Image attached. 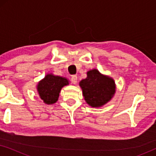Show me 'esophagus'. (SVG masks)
<instances>
[{"label": "esophagus", "mask_w": 156, "mask_h": 156, "mask_svg": "<svg viewBox=\"0 0 156 156\" xmlns=\"http://www.w3.org/2000/svg\"><path fill=\"white\" fill-rule=\"evenodd\" d=\"M71 81L74 84H76V82H77V76L76 75H73L71 78Z\"/></svg>", "instance_id": "34e87169"}]
</instances>
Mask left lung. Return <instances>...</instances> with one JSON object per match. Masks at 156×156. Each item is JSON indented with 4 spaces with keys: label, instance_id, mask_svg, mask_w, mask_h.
I'll list each match as a JSON object with an SVG mask.
<instances>
[{
    "label": "left lung",
    "instance_id": "obj_1",
    "mask_svg": "<svg viewBox=\"0 0 156 156\" xmlns=\"http://www.w3.org/2000/svg\"><path fill=\"white\" fill-rule=\"evenodd\" d=\"M87 74V78L80 82L85 101L91 107H101L109 101L116 92L114 80L96 69L89 70Z\"/></svg>",
    "mask_w": 156,
    "mask_h": 156
}]
</instances>
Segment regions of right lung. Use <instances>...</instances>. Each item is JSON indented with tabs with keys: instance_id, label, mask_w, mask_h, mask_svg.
Wrapping results in <instances>:
<instances>
[{
	"instance_id": "obj_1",
	"label": "right lung",
	"mask_w": 156,
	"mask_h": 156,
	"mask_svg": "<svg viewBox=\"0 0 156 156\" xmlns=\"http://www.w3.org/2000/svg\"><path fill=\"white\" fill-rule=\"evenodd\" d=\"M68 84L69 81L67 78L48 74L38 82V94L44 104H52L58 100L62 88Z\"/></svg>"
}]
</instances>
